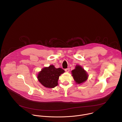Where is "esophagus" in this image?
<instances>
[{
    "mask_svg": "<svg viewBox=\"0 0 122 122\" xmlns=\"http://www.w3.org/2000/svg\"><path fill=\"white\" fill-rule=\"evenodd\" d=\"M65 71H66V72H69V71H70V69H69V68H68L65 69Z\"/></svg>",
    "mask_w": 122,
    "mask_h": 122,
    "instance_id": "esophagus-1",
    "label": "esophagus"
}]
</instances>
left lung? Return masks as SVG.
Instances as JSON below:
<instances>
[{"label":"left lung","mask_w":122,"mask_h":122,"mask_svg":"<svg viewBox=\"0 0 122 122\" xmlns=\"http://www.w3.org/2000/svg\"><path fill=\"white\" fill-rule=\"evenodd\" d=\"M72 74L75 81L78 84L85 82L88 76L86 71L80 66H76L75 69L72 71Z\"/></svg>","instance_id":"left-lung-1"}]
</instances>
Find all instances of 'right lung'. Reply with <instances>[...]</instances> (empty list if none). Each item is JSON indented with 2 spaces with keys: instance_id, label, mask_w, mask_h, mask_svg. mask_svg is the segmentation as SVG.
<instances>
[{
  "instance_id": "1",
  "label": "right lung",
  "mask_w": 122,
  "mask_h": 122,
  "mask_svg": "<svg viewBox=\"0 0 122 122\" xmlns=\"http://www.w3.org/2000/svg\"><path fill=\"white\" fill-rule=\"evenodd\" d=\"M65 72L61 68H56L53 65L44 68L38 74L39 82L47 88H54L58 85V80L61 74Z\"/></svg>"
}]
</instances>
